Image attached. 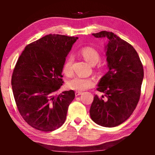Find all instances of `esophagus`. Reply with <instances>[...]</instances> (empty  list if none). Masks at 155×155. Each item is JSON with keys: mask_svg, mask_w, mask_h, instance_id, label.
I'll list each match as a JSON object with an SVG mask.
<instances>
[{"mask_svg": "<svg viewBox=\"0 0 155 155\" xmlns=\"http://www.w3.org/2000/svg\"><path fill=\"white\" fill-rule=\"evenodd\" d=\"M81 94H82V92H81V91H75V96H79V95H81Z\"/></svg>", "mask_w": 155, "mask_h": 155, "instance_id": "esophagus-1", "label": "esophagus"}]
</instances>
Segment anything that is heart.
I'll return each instance as SVG.
<instances>
[{
    "mask_svg": "<svg viewBox=\"0 0 155 155\" xmlns=\"http://www.w3.org/2000/svg\"><path fill=\"white\" fill-rule=\"evenodd\" d=\"M81 54L86 61L91 65H95L99 61L101 55L95 48L90 46L84 47L81 50ZM73 57L70 55L65 60L63 66V72L68 77H72L73 74ZM96 84V80L94 78H85L82 77H75L67 83L68 87L70 90L83 91L86 89L94 87Z\"/></svg>",
    "mask_w": 155,
    "mask_h": 155,
    "instance_id": "1",
    "label": "heart"
}]
</instances>
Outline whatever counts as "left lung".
Masks as SVG:
<instances>
[{
    "mask_svg": "<svg viewBox=\"0 0 155 155\" xmlns=\"http://www.w3.org/2000/svg\"><path fill=\"white\" fill-rule=\"evenodd\" d=\"M92 35L108 39L109 71L101 78L96 89L104 96H94L90 116L102 127H117L132 115L140 101L143 65L133 46L114 33L103 31Z\"/></svg>",
    "mask_w": 155,
    "mask_h": 155,
    "instance_id": "1",
    "label": "left lung"
}]
</instances>
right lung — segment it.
Wrapping results in <instances>:
<instances>
[{
	"label": "right lung",
	"instance_id": "add662e5",
	"mask_svg": "<svg viewBox=\"0 0 155 155\" xmlns=\"http://www.w3.org/2000/svg\"><path fill=\"white\" fill-rule=\"evenodd\" d=\"M78 38L49 34L25 47L15 65L12 86L21 116L36 130L61 127L75 97L73 90L59 95L65 57Z\"/></svg>",
	"mask_w": 155,
	"mask_h": 155
}]
</instances>
